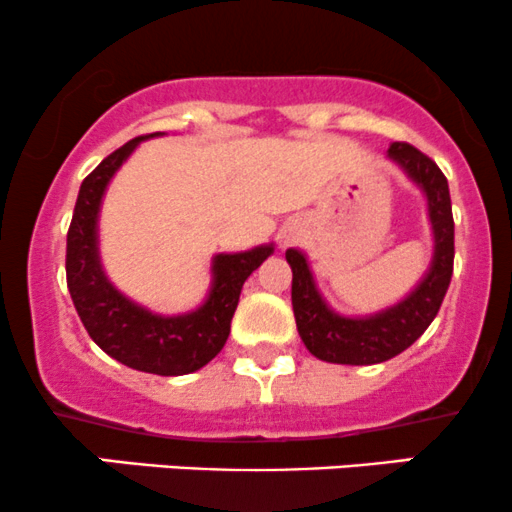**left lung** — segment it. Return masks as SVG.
I'll return each instance as SVG.
<instances>
[{"label": "left lung", "instance_id": "8db88e82", "mask_svg": "<svg viewBox=\"0 0 512 512\" xmlns=\"http://www.w3.org/2000/svg\"><path fill=\"white\" fill-rule=\"evenodd\" d=\"M389 155L428 194L435 262L423 284L389 311L372 318H342L330 311L313 284L311 269L299 250H286L291 265V306L296 328L311 355L335 364H379L401 355L428 330L440 311L454 269V218L447 177L435 160L411 143H393Z\"/></svg>", "mask_w": 512, "mask_h": 512}]
</instances>
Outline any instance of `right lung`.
<instances>
[{
  "mask_svg": "<svg viewBox=\"0 0 512 512\" xmlns=\"http://www.w3.org/2000/svg\"><path fill=\"white\" fill-rule=\"evenodd\" d=\"M150 136L155 133L128 140L84 177L67 230V289L89 338L106 355L138 372L179 376L196 372L223 350L245 279L272 255V247L218 255L209 301L187 316L160 318L123 299L99 267L97 213L109 179L140 140Z\"/></svg>",
  "mask_w": 512,
  "mask_h": 512,
  "instance_id": "right-lung-1",
  "label": "right lung"
}]
</instances>
